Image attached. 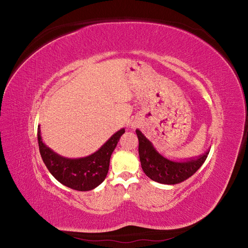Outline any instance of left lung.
I'll return each instance as SVG.
<instances>
[{
  "label": "left lung",
  "mask_w": 248,
  "mask_h": 248,
  "mask_svg": "<svg viewBox=\"0 0 248 248\" xmlns=\"http://www.w3.org/2000/svg\"><path fill=\"white\" fill-rule=\"evenodd\" d=\"M139 138V155L141 169L145 174L155 182L174 185L185 181L191 177L205 162L210 150L196 157L182 160H171L161 155L154 148L140 129H137Z\"/></svg>",
  "instance_id": "1"
}]
</instances>
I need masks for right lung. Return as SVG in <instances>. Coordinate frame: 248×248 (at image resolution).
<instances>
[{"label": "right lung", "mask_w": 248, "mask_h": 248, "mask_svg": "<svg viewBox=\"0 0 248 248\" xmlns=\"http://www.w3.org/2000/svg\"><path fill=\"white\" fill-rule=\"evenodd\" d=\"M125 129L122 128L104 142L93 154L80 158H67L56 153L43 142L40 126H38L39 151L42 160L50 174L60 183L78 191H89L96 188L106 179L111 153Z\"/></svg>", "instance_id": "1"}]
</instances>
